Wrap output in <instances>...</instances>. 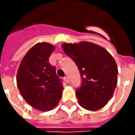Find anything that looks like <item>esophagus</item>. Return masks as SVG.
Segmentation results:
<instances>
[{
  "instance_id": "esophagus-1",
  "label": "esophagus",
  "mask_w": 135,
  "mask_h": 135,
  "mask_svg": "<svg viewBox=\"0 0 135 135\" xmlns=\"http://www.w3.org/2000/svg\"><path fill=\"white\" fill-rule=\"evenodd\" d=\"M64 79V81L66 82V83H69V77H68V76H65Z\"/></svg>"
}]
</instances>
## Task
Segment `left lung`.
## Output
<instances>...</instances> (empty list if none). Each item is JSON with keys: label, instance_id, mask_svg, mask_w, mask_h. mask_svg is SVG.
<instances>
[{"label": "left lung", "instance_id": "left-lung-1", "mask_svg": "<svg viewBox=\"0 0 135 135\" xmlns=\"http://www.w3.org/2000/svg\"><path fill=\"white\" fill-rule=\"evenodd\" d=\"M61 46L81 74L82 85L76 91L79 105L88 110L104 107L117 85L118 67L113 56L105 48L90 42L64 43Z\"/></svg>", "mask_w": 135, "mask_h": 135}]
</instances>
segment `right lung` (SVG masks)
<instances>
[{"label": "right lung", "instance_id": "obj_1", "mask_svg": "<svg viewBox=\"0 0 135 135\" xmlns=\"http://www.w3.org/2000/svg\"><path fill=\"white\" fill-rule=\"evenodd\" d=\"M54 50L55 46L47 42L35 45L22 60L16 75L17 87L23 98L41 111L56 106L64 89L56 67L48 61Z\"/></svg>", "mask_w": 135, "mask_h": 135}]
</instances>
